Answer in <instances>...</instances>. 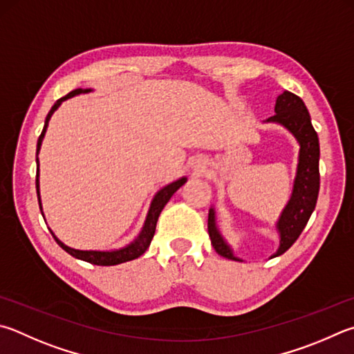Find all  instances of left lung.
Wrapping results in <instances>:
<instances>
[{
  "instance_id": "1",
  "label": "left lung",
  "mask_w": 354,
  "mask_h": 354,
  "mask_svg": "<svg viewBox=\"0 0 354 354\" xmlns=\"http://www.w3.org/2000/svg\"><path fill=\"white\" fill-rule=\"evenodd\" d=\"M268 122H277L283 125L294 134L300 144L299 151V164L297 175L294 179V189L289 203L277 223V229L280 232V248L277 254L272 257L281 255L292 246L295 240L299 239L301 230L305 229L308 220L316 207L319 187H320V175H319V138L311 124L310 113L299 95L289 91L280 94L275 102V114L268 119ZM209 236L212 246L224 259L240 261L234 255L232 249L223 240L221 234L218 232L215 224V212L209 210L207 220Z\"/></svg>"
}]
</instances>
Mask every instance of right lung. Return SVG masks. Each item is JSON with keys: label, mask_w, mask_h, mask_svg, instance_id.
Returning a JSON list of instances; mask_svg holds the SVG:
<instances>
[{"label": "right lung", "mask_w": 354, "mask_h": 354, "mask_svg": "<svg viewBox=\"0 0 354 354\" xmlns=\"http://www.w3.org/2000/svg\"><path fill=\"white\" fill-rule=\"evenodd\" d=\"M91 89H74V91H71L69 94H66L65 97L59 99L54 104V106L50 108V111L46 115V120H44V127H43V131L40 134V138H38V142H37V156H38V151H40V147L43 142V138H44V133H46V128L49 124V119L50 115L54 114V111L57 110L62 105L63 100H66L69 97H74L77 94H82V93H89ZM37 165H38V158H37ZM187 181V178H181L178 179V181L171 183L169 185H165L164 189H160L156 196L153 198L151 205H150V210H149V215H147V220L142 230H140V234L136 240L133 243L128 244V246L118 249V250H79V249H73L66 246V244H63L57 236L54 235L55 241L59 243V246L62 249H65L69 255L75 257V259L83 260V261H88L91 263V265H97V266H114V265H120V263H125V261H130L138 259V257L142 255L147 249H149L150 243L153 235H155V230H156V223H158V218L160 215V212L165 207V204L169 203V199L173 196V194L184 185V183ZM35 184H37V195H38V204H40V209H41V203H40V192H38V170H37V179H35Z\"/></svg>", "instance_id": "add662e5"}]
</instances>
